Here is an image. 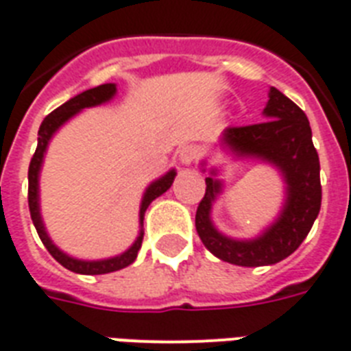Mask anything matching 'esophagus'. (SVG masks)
Returning <instances> with one entry per match:
<instances>
[{"label":"esophagus","mask_w":351,"mask_h":351,"mask_svg":"<svg viewBox=\"0 0 351 351\" xmlns=\"http://www.w3.org/2000/svg\"><path fill=\"white\" fill-rule=\"evenodd\" d=\"M197 157H199V152H197L195 146H184L183 150H179V161L183 162V165L194 162Z\"/></svg>","instance_id":"esophagus-1"}]
</instances>
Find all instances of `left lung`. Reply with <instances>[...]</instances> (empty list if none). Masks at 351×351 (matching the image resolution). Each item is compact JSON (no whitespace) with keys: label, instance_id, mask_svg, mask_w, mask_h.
Here are the masks:
<instances>
[{"label":"left lung","instance_id":"left-lung-1","mask_svg":"<svg viewBox=\"0 0 351 351\" xmlns=\"http://www.w3.org/2000/svg\"><path fill=\"white\" fill-rule=\"evenodd\" d=\"M263 113L267 121L227 128L223 143L240 156L262 157L282 170L287 199L278 221L251 241H236L219 234L208 218L221 186L213 178L205 179V195L195 213V230L203 245L219 260L241 267L271 265L297 251L319 216L322 199L319 154L311 141L306 113L276 88L269 91Z\"/></svg>","mask_w":351,"mask_h":351}]
</instances>
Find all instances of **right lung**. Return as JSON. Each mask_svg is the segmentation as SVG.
Here are the masks:
<instances>
[{
    "label": "right lung",
    "instance_id": "add662e5",
    "mask_svg": "<svg viewBox=\"0 0 351 351\" xmlns=\"http://www.w3.org/2000/svg\"><path fill=\"white\" fill-rule=\"evenodd\" d=\"M115 84H102V86H97V88L88 89V91L77 95L75 99L67 100L65 104L56 108L53 113H49V115L43 119L40 130H38L36 152H34V156H32L31 159V165H29V210H31L32 223L36 227L38 236H40V240H42V243L45 245V249L51 252V256H53L58 263H62L65 269L73 271V273L106 274L113 273V271H119V269H124L128 267L130 263H133V260L137 258L138 249L143 245L145 230L141 229L137 241H135L124 254H121V256L110 258V260H100V262H82V260L69 258L67 254H64V252L60 251L58 247L53 245V241L49 240L47 232L43 229L42 218H40V206H38V172H40V167H42L43 152L47 148L49 138L53 137V133L56 132L67 119H71L77 111L84 110V108H89V106L102 104L106 100H110L111 97L115 95ZM173 178H176V172L170 170L165 178H161L159 181H156V183H152L150 186H148L145 197H143V205H141V225H143V219H145V213L146 208H148V205L172 186Z\"/></svg>",
    "mask_w": 351,
    "mask_h": 351
}]
</instances>
